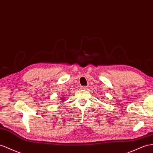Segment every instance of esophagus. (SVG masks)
<instances>
[{"mask_svg": "<svg viewBox=\"0 0 153 153\" xmlns=\"http://www.w3.org/2000/svg\"><path fill=\"white\" fill-rule=\"evenodd\" d=\"M81 89L83 90H87L88 89V87H87V86H82V87H81Z\"/></svg>", "mask_w": 153, "mask_h": 153, "instance_id": "obj_1", "label": "esophagus"}]
</instances>
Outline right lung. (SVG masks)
<instances>
[{
  "label": "right lung",
  "mask_w": 153,
  "mask_h": 153,
  "mask_svg": "<svg viewBox=\"0 0 153 153\" xmlns=\"http://www.w3.org/2000/svg\"><path fill=\"white\" fill-rule=\"evenodd\" d=\"M61 99H62V100H63V97H62V98H61Z\"/></svg>",
  "instance_id": "1"
}]
</instances>
